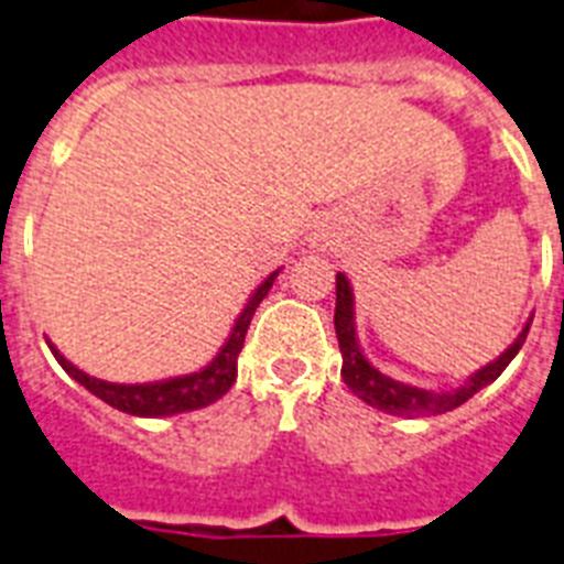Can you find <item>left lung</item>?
<instances>
[{
	"label": "left lung",
	"mask_w": 564,
	"mask_h": 564,
	"mask_svg": "<svg viewBox=\"0 0 564 564\" xmlns=\"http://www.w3.org/2000/svg\"><path fill=\"white\" fill-rule=\"evenodd\" d=\"M530 323H533V317L527 319L516 340H512L498 358L489 360L486 367L475 369V372H471L460 387H454V390H427V387L404 384V381H395V378H390L378 367H372V360L364 355V349H360L358 344V328H355L352 285H349L346 273H337L335 332L337 344H340V355H344V369H340V376H344L346 387L358 395L360 402H367L369 408L384 410V413H393V416H440V413H448V410L460 408L463 402H468L471 395L492 384L495 378L510 367V360L516 358L518 349L524 346Z\"/></svg>",
	"instance_id": "left-lung-1"
}]
</instances>
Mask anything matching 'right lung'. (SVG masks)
I'll list each match as a JSON object with an SVG mask.
<instances>
[{
    "instance_id": "add662e5",
    "label": "right lung",
    "mask_w": 564,
    "mask_h": 564,
    "mask_svg": "<svg viewBox=\"0 0 564 564\" xmlns=\"http://www.w3.org/2000/svg\"><path fill=\"white\" fill-rule=\"evenodd\" d=\"M279 273H282V268L273 270V273L256 288L253 294H250V300H247L241 314L236 317V326H232L229 337L218 349V355H215L206 367L197 369V372L162 378V381H145V384H116V381H104V378L89 376V372L78 369L72 360L63 358L61 349L54 344L52 352L54 358H57V364H61L80 387H87L89 393L98 395L101 402L121 410V413H130V416L160 419L188 413V410L209 408L212 402H218L220 395H227L229 387L236 384L238 355H241V346H245V335L247 328H250V319H253L261 300H264L270 288H273Z\"/></svg>"
}]
</instances>
